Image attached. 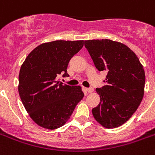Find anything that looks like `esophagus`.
<instances>
[{
    "label": "esophagus",
    "instance_id": "obj_1",
    "mask_svg": "<svg viewBox=\"0 0 155 155\" xmlns=\"http://www.w3.org/2000/svg\"><path fill=\"white\" fill-rule=\"evenodd\" d=\"M85 90H86L87 92L91 93L93 91H94V89H93V87H88V88H85Z\"/></svg>",
    "mask_w": 155,
    "mask_h": 155
}]
</instances>
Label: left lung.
I'll list each match as a JSON object with an SVG mask.
<instances>
[{
	"label": "left lung",
	"mask_w": 155,
	"mask_h": 155,
	"mask_svg": "<svg viewBox=\"0 0 155 155\" xmlns=\"http://www.w3.org/2000/svg\"><path fill=\"white\" fill-rule=\"evenodd\" d=\"M84 46L99 71L107 72L105 86L96 88L100 102L92 114L107 128L123 125L142 102L145 72L139 58L127 46L110 40L84 41Z\"/></svg>",
	"instance_id": "8db88e82"
}]
</instances>
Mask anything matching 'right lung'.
<instances>
[{
    "mask_svg": "<svg viewBox=\"0 0 155 155\" xmlns=\"http://www.w3.org/2000/svg\"><path fill=\"white\" fill-rule=\"evenodd\" d=\"M84 41L45 43L26 57L19 74V95L27 112L41 127L53 130L64 125L84 97L80 86H69L56 77L69 76V61Z\"/></svg>",
    "mask_w": 155,
    "mask_h": 155,
    "instance_id": "1",
    "label": "right lung"
}]
</instances>
